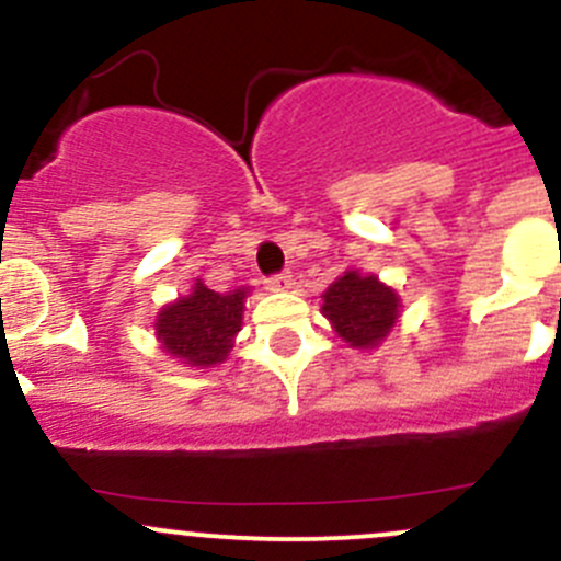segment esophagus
Listing matches in <instances>:
<instances>
[{
  "label": "esophagus",
  "instance_id": "1",
  "mask_svg": "<svg viewBox=\"0 0 561 561\" xmlns=\"http://www.w3.org/2000/svg\"><path fill=\"white\" fill-rule=\"evenodd\" d=\"M290 285H293V276L287 274V271H282V274H271L268 279H265V287H268V290H287Z\"/></svg>",
  "mask_w": 561,
  "mask_h": 561
}]
</instances>
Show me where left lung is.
I'll return each instance as SVG.
<instances>
[{"label": "left lung", "instance_id": "1", "mask_svg": "<svg viewBox=\"0 0 561 561\" xmlns=\"http://www.w3.org/2000/svg\"><path fill=\"white\" fill-rule=\"evenodd\" d=\"M322 314L353 347H375L388 336L399 317V298L377 276L347 271L322 296Z\"/></svg>", "mask_w": 561, "mask_h": 561}]
</instances>
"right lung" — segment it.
Listing matches in <instances>:
<instances>
[{"label":"right lung","instance_id":"add662e5","mask_svg":"<svg viewBox=\"0 0 561 561\" xmlns=\"http://www.w3.org/2000/svg\"><path fill=\"white\" fill-rule=\"evenodd\" d=\"M247 290L217 293L195 282L192 296L165 307L157 317V336L173 358L190 366H214L228 358L241 331Z\"/></svg>","mask_w":561,"mask_h":561}]
</instances>
